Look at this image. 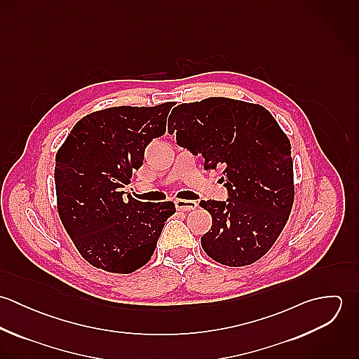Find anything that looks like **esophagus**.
<instances>
[{
    "instance_id": "1",
    "label": "esophagus",
    "mask_w": 359,
    "mask_h": 359,
    "mask_svg": "<svg viewBox=\"0 0 359 359\" xmlns=\"http://www.w3.org/2000/svg\"><path fill=\"white\" fill-rule=\"evenodd\" d=\"M175 207L178 211H191L198 207V203L194 201H175Z\"/></svg>"
}]
</instances>
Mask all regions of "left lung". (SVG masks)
Here are the masks:
<instances>
[{
    "label": "left lung",
    "instance_id": "obj_1",
    "mask_svg": "<svg viewBox=\"0 0 359 359\" xmlns=\"http://www.w3.org/2000/svg\"><path fill=\"white\" fill-rule=\"evenodd\" d=\"M202 154L205 170L222 167L225 202L203 201L211 229L202 248L228 266L256 262L285 228L294 201L292 147L272 114L256 103L207 98L171 111L168 133Z\"/></svg>",
    "mask_w": 359,
    "mask_h": 359
}]
</instances>
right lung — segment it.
Segmentation results:
<instances>
[{
  "label": "right lung",
  "instance_id": "add662e5",
  "mask_svg": "<svg viewBox=\"0 0 359 359\" xmlns=\"http://www.w3.org/2000/svg\"><path fill=\"white\" fill-rule=\"evenodd\" d=\"M172 102L152 107L116 106L76 123L55 157V188L60 221L91 265L131 273L151 257L172 202L147 203L124 198L133 170L147 147L165 133Z\"/></svg>",
  "mask_w": 359,
  "mask_h": 359
}]
</instances>
